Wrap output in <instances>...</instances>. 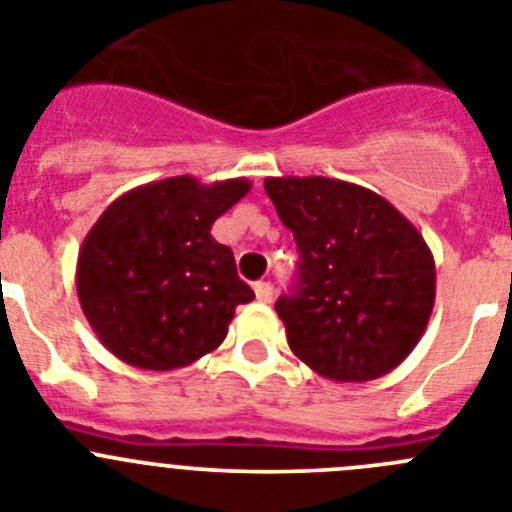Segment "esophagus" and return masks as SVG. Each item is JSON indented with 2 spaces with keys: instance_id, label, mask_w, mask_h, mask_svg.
I'll list each match as a JSON object with an SVG mask.
<instances>
[{
  "instance_id": "obj_1",
  "label": "esophagus",
  "mask_w": 512,
  "mask_h": 512,
  "mask_svg": "<svg viewBox=\"0 0 512 512\" xmlns=\"http://www.w3.org/2000/svg\"><path fill=\"white\" fill-rule=\"evenodd\" d=\"M253 292H256V300H259V302L274 300V287H271L269 282H259L256 287H253Z\"/></svg>"
}]
</instances>
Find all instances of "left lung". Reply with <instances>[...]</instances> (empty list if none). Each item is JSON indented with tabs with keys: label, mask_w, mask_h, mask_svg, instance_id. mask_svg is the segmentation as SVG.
Segmentation results:
<instances>
[{
	"label": "left lung",
	"mask_w": 512,
	"mask_h": 512,
	"mask_svg": "<svg viewBox=\"0 0 512 512\" xmlns=\"http://www.w3.org/2000/svg\"><path fill=\"white\" fill-rule=\"evenodd\" d=\"M277 215L300 251L295 289L277 300L292 354L333 382L392 372L423 338L436 264L397 207L328 176H269Z\"/></svg>",
	"instance_id": "obj_1"
}]
</instances>
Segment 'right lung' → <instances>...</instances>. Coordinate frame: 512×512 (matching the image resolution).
Segmentation results:
<instances>
[{"mask_svg":"<svg viewBox=\"0 0 512 512\" xmlns=\"http://www.w3.org/2000/svg\"><path fill=\"white\" fill-rule=\"evenodd\" d=\"M251 189L248 179L202 184L184 174L117 197L87 233L76 292L102 346L138 369H182L228 336L253 300L212 223Z\"/></svg>","mask_w":512,"mask_h":512,"instance_id":"1","label":"right lung"}]
</instances>
